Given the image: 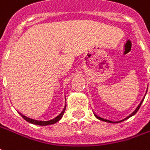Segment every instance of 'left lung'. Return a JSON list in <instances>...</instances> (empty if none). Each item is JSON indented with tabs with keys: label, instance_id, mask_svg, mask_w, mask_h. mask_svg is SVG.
Instances as JSON below:
<instances>
[{
	"label": "left lung",
	"instance_id": "obj_1",
	"mask_svg": "<svg viewBox=\"0 0 150 150\" xmlns=\"http://www.w3.org/2000/svg\"><path fill=\"white\" fill-rule=\"evenodd\" d=\"M144 98H143V99H142V100H141V103H140V104H139V105H138V106H137V109H136V110H134V111L132 112V114H131V115H130L129 116H127V117L126 119H122V120H121V121H117V122H113V121H110V120H108V119H103V118H100V117H99V116H98V115H96V114H95V113H94V115H95V117H96V118H97V119H100V120H102V121H105V122H111V123H117V122H122V121H124V120H125V119H128V118H130V117H132V115H135V114H136V113H137V112L138 111V110H139V109H140V107H141V104H142V102H143V100H144Z\"/></svg>",
	"mask_w": 150,
	"mask_h": 150
}]
</instances>
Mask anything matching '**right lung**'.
Here are the masks:
<instances>
[{"label": "right lung", "instance_id": "1", "mask_svg": "<svg viewBox=\"0 0 150 150\" xmlns=\"http://www.w3.org/2000/svg\"><path fill=\"white\" fill-rule=\"evenodd\" d=\"M66 106H67V105H65L64 108H63V110H62L61 113H59L57 116H55V117H53L52 119H45V120H43V119H32V118H30V117H28V116H26V115H23L22 113L20 112H18L19 113V115L23 118L26 121H28V122H31L32 124H35V125H40V126H46V125H50V124H53V123H55V122H58L61 119H62V117L64 115V112L66 110Z\"/></svg>", "mask_w": 150, "mask_h": 150}]
</instances>
